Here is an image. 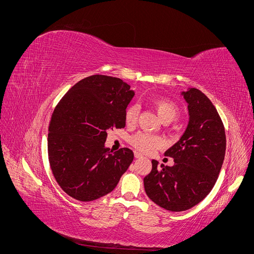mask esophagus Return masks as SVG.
Segmentation results:
<instances>
[{
	"instance_id": "obj_1",
	"label": "esophagus",
	"mask_w": 254,
	"mask_h": 254,
	"mask_svg": "<svg viewBox=\"0 0 254 254\" xmlns=\"http://www.w3.org/2000/svg\"><path fill=\"white\" fill-rule=\"evenodd\" d=\"M134 157L136 158V159H140V158H143V156L141 155L140 152H137V151H134Z\"/></svg>"
}]
</instances>
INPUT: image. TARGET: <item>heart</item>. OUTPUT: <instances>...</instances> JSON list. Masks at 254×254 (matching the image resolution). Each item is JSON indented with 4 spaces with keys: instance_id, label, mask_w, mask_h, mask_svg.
Returning a JSON list of instances; mask_svg holds the SVG:
<instances>
[{
    "instance_id": "heart-1",
    "label": "heart",
    "mask_w": 254,
    "mask_h": 254,
    "mask_svg": "<svg viewBox=\"0 0 254 254\" xmlns=\"http://www.w3.org/2000/svg\"><path fill=\"white\" fill-rule=\"evenodd\" d=\"M153 108H155L159 118L162 122H173L179 112L178 107L173 102L163 98H159L153 101ZM137 112H139L137 106L131 105L128 107L125 112V121L127 124H133V123H135ZM131 143L137 150L145 153H149L156 148L160 147V146H162V140L159 136L151 135L148 133H137L131 139Z\"/></svg>"
}]
</instances>
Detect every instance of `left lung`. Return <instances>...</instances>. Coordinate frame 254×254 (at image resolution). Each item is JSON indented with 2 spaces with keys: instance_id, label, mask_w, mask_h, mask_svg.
<instances>
[{
  "instance_id": "left-lung-1",
  "label": "left lung",
  "mask_w": 254,
  "mask_h": 254,
  "mask_svg": "<svg viewBox=\"0 0 254 254\" xmlns=\"http://www.w3.org/2000/svg\"><path fill=\"white\" fill-rule=\"evenodd\" d=\"M189 110V124L180 140L164 155L173 166L151 161V172L144 178L148 198L172 212L186 211L206 197L216 182L226 153V133L219 114L201 91L181 92Z\"/></svg>"
}]
</instances>
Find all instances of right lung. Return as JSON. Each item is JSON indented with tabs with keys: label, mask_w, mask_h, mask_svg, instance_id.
I'll return each mask as SVG.
<instances>
[{
	"label": "right lung",
	"mask_w": 254,
	"mask_h": 254,
	"mask_svg": "<svg viewBox=\"0 0 254 254\" xmlns=\"http://www.w3.org/2000/svg\"><path fill=\"white\" fill-rule=\"evenodd\" d=\"M134 95L117 77L92 75L68 90L49 125L48 152L54 177L65 193L92 201L112 191L133 160V152L106 147L107 131L124 128Z\"/></svg>",
	"instance_id": "right-lung-1"
}]
</instances>
